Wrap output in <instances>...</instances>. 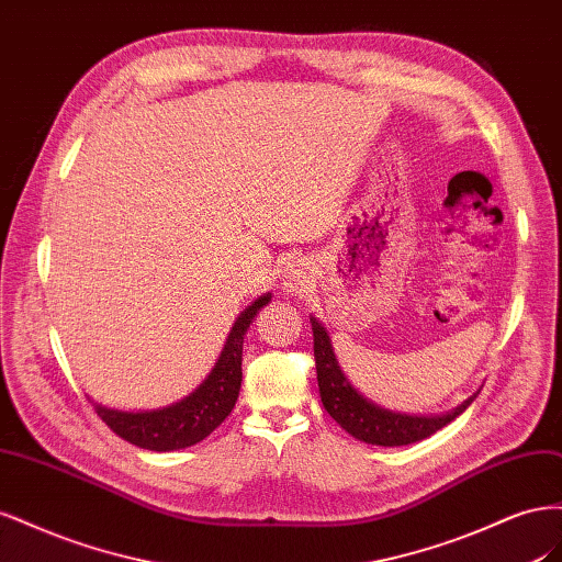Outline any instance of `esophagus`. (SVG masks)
Here are the masks:
<instances>
[{
    "mask_svg": "<svg viewBox=\"0 0 562 562\" xmlns=\"http://www.w3.org/2000/svg\"><path fill=\"white\" fill-rule=\"evenodd\" d=\"M307 285V277L302 274V271L297 269V271H293V274H288V279L283 281V291L285 293H302V288Z\"/></svg>",
    "mask_w": 562,
    "mask_h": 562,
    "instance_id": "34e87169",
    "label": "esophagus"
}]
</instances>
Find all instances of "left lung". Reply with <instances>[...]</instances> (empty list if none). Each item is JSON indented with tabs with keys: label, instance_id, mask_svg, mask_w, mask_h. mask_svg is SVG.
<instances>
[{
	"label": "left lung",
	"instance_id": "8db88e82",
	"mask_svg": "<svg viewBox=\"0 0 562 562\" xmlns=\"http://www.w3.org/2000/svg\"><path fill=\"white\" fill-rule=\"evenodd\" d=\"M314 330V359H316V380L321 403L328 415L353 438L363 440L370 446H411L422 438H429L438 429H443L454 417L462 415L467 407L481 394V389L459 403L452 411L443 415H405L386 411V407L372 403L356 389L345 370L339 368L328 330L316 316H310Z\"/></svg>",
	"mask_w": 562,
	"mask_h": 562
}]
</instances>
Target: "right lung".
Returning <instances> with one entry per match:
<instances>
[{"mask_svg":"<svg viewBox=\"0 0 562 562\" xmlns=\"http://www.w3.org/2000/svg\"><path fill=\"white\" fill-rule=\"evenodd\" d=\"M271 293H265L236 316L234 326L227 335V342L223 351H220L213 370L190 396H184L173 405L159 407V411L140 413L114 411V407H108L103 403H93L100 419H103L116 436L128 440V443L155 452L190 448L199 443V440L211 436L220 424L225 422L236 398H239L244 337L250 328L252 318L258 316L262 307H267Z\"/></svg>","mask_w":562,"mask_h":562,"instance_id":"obj_1","label":"right lung"}]
</instances>
